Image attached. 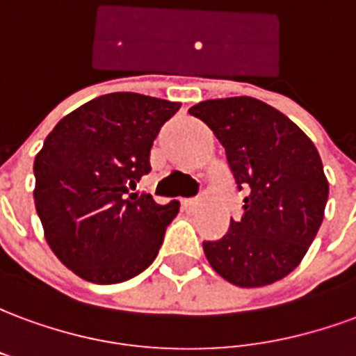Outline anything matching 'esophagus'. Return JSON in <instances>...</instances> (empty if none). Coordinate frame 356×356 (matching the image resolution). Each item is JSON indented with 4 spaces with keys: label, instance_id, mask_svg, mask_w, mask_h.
I'll return each mask as SVG.
<instances>
[{
    "label": "esophagus",
    "instance_id": "1",
    "mask_svg": "<svg viewBox=\"0 0 356 356\" xmlns=\"http://www.w3.org/2000/svg\"><path fill=\"white\" fill-rule=\"evenodd\" d=\"M183 206L188 209H194L200 206V200H198V198H185V200H183Z\"/></svg>",
    "mask_w": 356,
    "mask_h": 356
}]
</instances>
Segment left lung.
Here are the masks:
<instances>
[{"label": "left lung", "mask_w": 356, "mask_h": 356, "mask_svg": "<svg viewBox=\"0 0 356 356\" xmlns=\"http://www.w3.org/2000/svg\"><path fill=\"white\" fill-rule=\"evenodd\" d=\"M188 114L223 145L244 213L204 254L225 280L259 288L290 275L321 229L328 181L313 140L273 106L252 97L213 99Z\"/></svg>", "instance_id": "obj_1"}]
</instances>
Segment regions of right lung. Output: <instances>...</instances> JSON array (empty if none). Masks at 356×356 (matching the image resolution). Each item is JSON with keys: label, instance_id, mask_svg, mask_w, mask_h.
Returning <instances> with one entry per match:
<instances>
[{"label": "right lung", "instance_id": "right-lung-1", "mask_svg": "<svg viewBox=\"0 0 356 356\" xmlns=\"http://www.w3.org/2000/svg\"><path fill=\"white\" fill-rule=\"evenodd\" d=\"M181 108L139 93H108L58 122L35 156V209L66 267L95 284L125 282L154 261L179 202L131 193L150 173L156 135Z\"/></svg>", "mask_w": 356, "mask_h": 356}]
</instances>
